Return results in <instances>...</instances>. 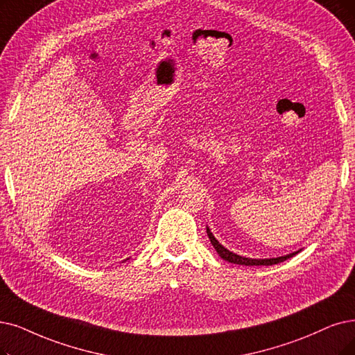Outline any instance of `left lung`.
<instances>
[{
    "label": "left lung",
    "instance_id": "1",
    "mask_svg": "<svg viewBox=\"0 0 355 355\" xmlns=\"http://www.w3.org/2000/svg\"><path fill=\"white\" fill-rule=\"evenodd\" d=\"M207 234H208V237H209L211 245L214 246V249L217 250V253L220 254V257H221L224 261H227V262L237 263V265H249V266H252V265H257V266H258V265H275V263H279V262H284V261L288 259V258H293L294 254H297V253L300 252V250H297V252H293V253H290V254H286V257H278V258H271V259H252V258L240 257V254H236V253L230 252L229 249H225L223 245H220V242L214 237V234H212V233L209 232L208 227H207Z\"/></svg>",
    "mask_w": 355,
    "mask_h": 355
}]
</instances>
